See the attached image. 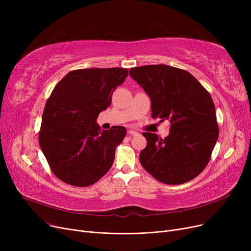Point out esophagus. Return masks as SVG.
I'll use <instances>...</instances> for the list:
<instances>
[{"label":"esophagus","mask_w":251,"mask_h":251,"mask_svg":"<svg viewBox=\"0 0 251 251\" xmlns=\"http://www.w3.org/2000/svg\"><path fill=\"white\" fill-rule=\"evenodd\" d=\"M128 134H129V135H132V136H135V135H137L138 133L136 132V131H134V130H129V131H128Z\"/></svg>","instance_id":"34e87169"}]
</instances>
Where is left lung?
Masks as SVG:
<instances>
[{
  "label": "left lung",
  "instance_id": "obj_1",
  "mask_svg": "<svg viewBox=\"0 0 251 251\" xmlns=\"http://www.w3.org/2000/svg\"><path fill=\"white\" fill-rule=\"evenodd\" d=\"M129 75L149 95L151 117L171 124L164 139L142 133L148 142L139 154L142 167L170 185L199 176L219 137L215 104L208 91L189 72L168 65L131 68Z\"/></svg>",
  "mask_w": 251,
  "mask_h": 251
}]
</instances>
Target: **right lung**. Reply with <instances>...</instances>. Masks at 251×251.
Wrapping results in <instances>:
<instances>
[{"mask_svg": "<svg viewBox=\"0 0 251 251\" xmlns=\"http://www.w3.org/2000/svg\"><path fill=\"white\" fill-rule=\"evenodd\" d=\"M127 76V69L118 67L73 70L51 91L38 139L51 172L63 182L86 187L111 169L126 128L100 130L96 121Z\"/></svg>", "mask_w": 251, "mask_h": 251, "instance_id": "add662e5", "label": "right lung"}]
</instances>
